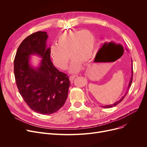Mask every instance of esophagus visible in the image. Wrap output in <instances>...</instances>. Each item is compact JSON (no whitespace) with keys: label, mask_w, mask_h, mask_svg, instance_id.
<instances>
[{"label":"esophagus","mask_w":147,"mask_h":147,"mask_svg":"<svg viewBox=\"0 0 147 147\" xmlns=\"http://www.w3.org/2000/svg\"><path fill=\"white\" fill-rule=\"evenodd\" d=\"M77 76H71L70 77H69V80L73 81L75 79L76 77H77Z\"/></svg>","instance_id":"esophagus-1"}]
</instances>
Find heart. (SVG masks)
I'll list each match as a JSON object with an SVG mask.
<instances>
[{"label":"heart","instance_id":"obj_1","mask_svg":"<svg viewBox=\"0 0 147 147\" xmlns=\"http://www.w3.org/2000/svg\"><path fill=\"white\" fill-rule=\"evenodd\" d=\"M96 51L95 37L88 30H69L61 34L57 44L52 45L49 54L53 64L65 70L71 57L73 58L69 71L79 72L83 63H88L94 57Z\"/></svg>","mask_w":147,"mask_h":147}]
</instances>
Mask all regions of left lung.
Masks as SVG:
<instances>
[{
	"label": "left lung",
	"instance_id": "obj_1",
	"mask_svg": "<svg viewBox=\"0 0 147 147\" xmlns=\"http://www.w3.org/2000/svg\"><path fill=\"white\" fill-rule=\"evenodd\" d=\"M121 49H122V48H121ZM126 49L128 51L127 49H126ZM122 50H123V49H122ZM131 68H132V74H131V78H130V81H129V86H128V87H127V90H126V92H125V94L121 97V98L119 100V101H117V102H115L114 104H111V105H108L102 106V107H103V109H109V108H111V107H114V106H115V105H117V104H119L120 102H121V101H123V99L125 98V97L126 96V95L127 94L128 92H129V89H130V88L131 84H132V79H132V78H133V66H132V67H131Z\"/></svg>",
	"mask_w": 147,
	"mask_h": 147
}]
</instances>
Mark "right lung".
Masks as SVG:
<instances>
[{
  "instance_id": "add662e5",
  "label": "right lung",
  "mask_w": 147,
  "mask_h": 147,
  "mask_svg": "<svg viewBox=\"0 0 147 147\" xmlns=\"http://www.w3.org/2000/svg\"><path fill=\"white\" fill-rule=\"evenodd\" d=\"M48 37L45 32L30 34L23 40L14 59V75L18 90L31 109L41 114L57 112L65 104L70 82L68 76L53 66L50 58ZM42 58L40 65L34 67L30 56Z\"/></svg>"
}]
</instances>
